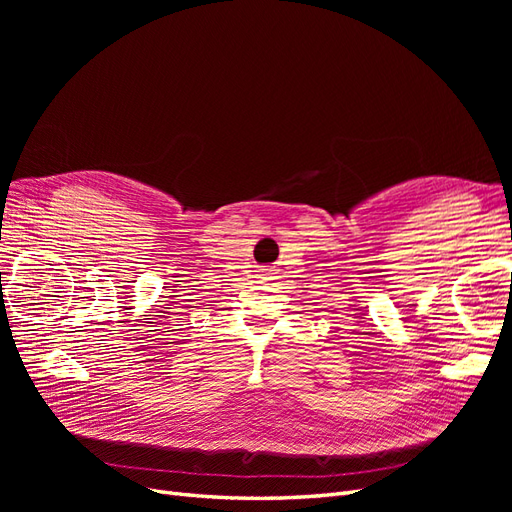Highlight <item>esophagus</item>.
Instances as JSON below:
<instances>
[{"label":"esophagus","instance_id":"esophagus-1","mask_svg":"<svg viewBox=\"0 0 512 512\" xmlns=\"http://www.w3.org/2000/svg\"><path fill=\"white\" fill-rule=\"evenodd\" d=\"M271 271H273V269H269V267H260V269L256 271V277H258L260 282H269V280H273V277H271L273 273H271Z\"/></svg>","mask_w":512,"mask_h":512}]
</instances>
